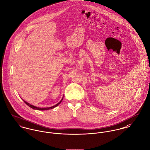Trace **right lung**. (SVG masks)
<instances>
[{"label": "right lung", "mask_w": 150, "mask_h": 150, "mask_svg": "<svg viewBox=\"0 0 150 150\" xmlns=\"http://www.w3.org/2000/svg\"><path fill=\"white\" fill-rule=\"evenodd\" d=\"M63 99V97L62 98V99H61V100H60L58 103L57 104H55V105L52 106V107H46V108H40V107H36V106H34V105H31V104L28 103V102H27L24 101L23 99V100L24 101V102L27 105H28L30 107H31V108H33V109H34V110H41V111H43V110H50V109H52V108H55V107H57L58 105L62 102Z\"/></svg>", "instance_id": "obj_1"}]
</instances>
